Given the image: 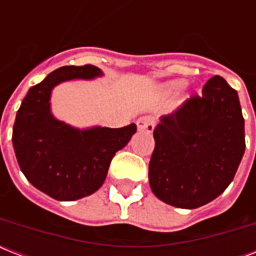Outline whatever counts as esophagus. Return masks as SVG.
Segmentation results:
<instances>
[{"mask_svg": "<svg viewBox=\"0 0 256 256\" xmlns=\"http://www.w3.org/2000/svg\"><path fill=\"white\" fill-rule=\"evenodd\" d=\"M136 126H138L140 132H152L156 128V120H152V116H142V118L136 120Z\"/></svg>", "mask_w": 256, "mask_h": 256, "instance_id": "esophagus-1", "label": "esophagus"}]
</instances>
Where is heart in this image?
I'll use <instances>...</instances> for the list:
<instances>
[{"label":"heart","mask_w":256,"mask_h":256,"mask_svg":"<svg viewBox=\"0 0 256 256\" xmlns=\"http://www.w3.org/2000/svg\"><path fill=\"white\" fill-rule=\"evenodd\" d=\"M183 85V81H175V82H171L170 85H168V88H170V90H174V88H178L179 86Z\"/></svg>","instance_id":"obj_1"}]
</instances>
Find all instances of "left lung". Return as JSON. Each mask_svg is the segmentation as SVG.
<instances>
[{
	"label": "left lung",
	"instance_id": "obj_1",
	"mask_svg": "<svg viewBox=\"0 0 256 256\" xmlns=\"http://www.w3.org/2000/svg\"><path fill=\"white\" fill-rule=\"evenodd\" d=\"M154 140L148 182L156 198L178 208L214 200L232 182L246 148L238 92L215 76L202 96L160 118Z\"/></svg>",
	"mask_w": 256,
	"mask_h": 256
}]
</instances>
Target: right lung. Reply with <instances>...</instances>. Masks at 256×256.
I'll list each match as a JSON object with an SVG mask.
<instances>
[{"mask_svg": "<svg viewBox=\"0 0 256 256\" xmlns=\"http://www.w3.org/2000/svg\"><path fill=\"white\" fill-rule=\"evenodd\" d=\"M104 76L92 65L64 66L29 92L18 108L13 148L26 179L57 200H77L104 184L112 156L136 134V124L120 128H77L57 120L50 98L57 85Z\"/></svg>", "mask_w": 256, "mask_h": 256, "instance_id": "obj_1", "label": "right lung"}]
</instances>
